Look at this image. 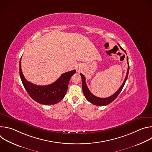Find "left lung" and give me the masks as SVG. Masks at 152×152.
<instances>
[{"instance_id": "obj_1", "label": "left lung", "mask_w": 152, "mask_h": 152, "mask_svg": "<svg viewBox=\"0 0 152 152\" xmlns=\"http://www.w3.org/2000/svg\"><path fill=\"white\" fill-rule=\"evenodd\" d=\"M120 46V48L126 53V52H125L124 50H123L121 47L120 46L119 44H118ZM127 64H128V69H127V74L126 76V77L124 79V80L123 81V83H122L121 86L120 87V88L111 96L108 97L106 98H100L98 97L95 96L94 95H93L90 91L89 90L87 85H86V82H85V76L82 74L80 73V75L82 77V90H83V94L85 97V98L86 99L88 102H90V103H91L92 104H94V105H97V106H104V105H107L108 104L111 103L113 101H114L117 97L118 96V94L120 93V92L121 91L123 86L125 84V82L127 79V76H128V74H129V61H128V57L127 56Z\"/></svg>"}]
</instances>
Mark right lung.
I'll use <instances>...</instances> for the list:
<instances>
[{"instance_id":"add662e5","label":"right lung","mask_w":152,"mask_h":152,"mask_svg":"<svg viewBox=\"0 0 152 152\" xmlns=\"http://www.w3.org/2000/svg\"><path fill=\"white\" fill-rule=\"evenodd\" d=\"M20 76L25 90L31 97L42 104H54L61 101L66 95L69 80L76 73L73 70L63 73L55 82L48 85H37L28 81L24 77L20 60Z\"/></svg>"}]
</instances>
